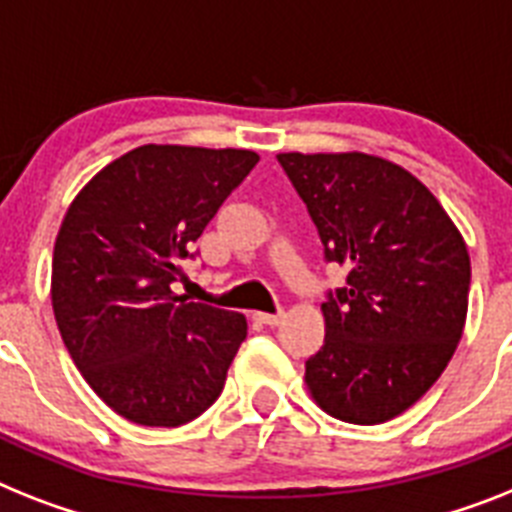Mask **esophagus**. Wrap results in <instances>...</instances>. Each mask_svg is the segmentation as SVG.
Returning a JSON list of instances; mask_svg holds the SVG:
<instances>
[{
    "label": "esophagus",
    "instance_id": "1",
    "mask_svg": "<svg viewBox=\"0 0 512 512\" xmlns=\"http://www.w3.org/2000/svg\"><path fill=\"white\" fill-rule=\"evenodd\" d=\"M253 316H256L261 324H266V327H277V324L285 319V314H282V311L280 314H253Z\"/></svg>",
    "mask_w": 512,
    "mask_h": 512
}]
</instances>
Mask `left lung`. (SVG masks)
<instances>
[{
	"label": "left lung",
	"mask_w": 512,
	"mask_h": 512,
	"mask_svg": "<svg viewBox=\"0 0 512 512\" xmlns=\"http://www.w3.org/2000/svg\"><path fill=\"white\" fill-rule=\"evenodd\" d=\"M324 256L348 269L322 303L324 345L306 361L314 403L348 424H384L439 379L468 314L471 259L437 196L366 151L277 154Z\"/></svg>",
	"instance_id": "1"
}]
</instances>
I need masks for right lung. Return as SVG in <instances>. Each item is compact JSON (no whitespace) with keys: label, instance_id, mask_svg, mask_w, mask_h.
Wrapping results in <instances>:
<instances>
[{"label":"right lung","instance_id":"1","mask_svg":"<svg viewBox=\"0 0 512 512\" xmlns=\"http://www.w3.org/2000/svg\"><path fill=\"white\" fill-rule=\"evenodd\" d=\"M256 162L248 149L146 143L67 206L54 240V319L88 387L133 424H188L225 387L246 316L188 303L172 282Z\"/></svg>","mask_w":512,"mask_h":512}]
</instances>
